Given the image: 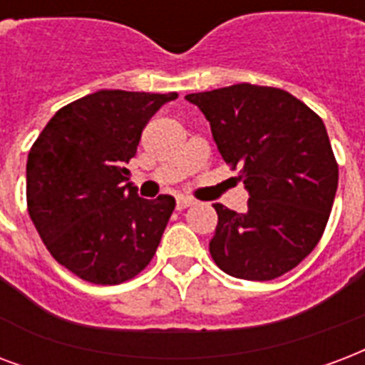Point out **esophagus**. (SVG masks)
<instances>
[{
	"mask_svg": "<svg viewBox=\"0 0 365 365\" xmlns=\"http://www.w3.org/2000/svg\"><path fill=\"white\" fill-rule=\"evenodd\" d=\"M193 205H195L193 199H189V197H178V201H176L178 210H183V208L193 207Z\"/></svg>",
	"mask_w": 365,
	"mask_h": 365,
	"instance_id": "1",
	"label": "esophagus"
}]
</instances>
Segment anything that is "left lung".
<instances>
[{"label":"left lung","instance_id":"1","mask_svg":"<svg viewBox=\"0 0 365 365\" xmlns=\"http://www.w3.org/2000/svg\"><path fill=\"white\" fill-rule=\"evenodd\" d=\"M222 158L241 168L245 212L216 202L210 255L226 274L268 282L297 268L324 235L339 183L329 135L312 108L289 91L235 83L189 93Z\"/></svg>","mask_w":365,"mask_h":365}]
</instances>
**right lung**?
Listing matches in <instances>:
<instances>
[{
    "mask_svg": "<svg viewBox=\"0 0 365 365\" xmlns=\"http://www.w3.org/2000/svg\"><path fill=\"white\" fill-rule=\"evenodd\" d=\"M178 93L101 90L59 108L28 153V214L51 257L80 279L118 285L147 268L176 201L128 183L151 116Z\"/></svg>",
    "mask_w": 365,
    "mask_h": 365,
    "instance_id": "1",
    "label": "right lung"
}]
</instances>
